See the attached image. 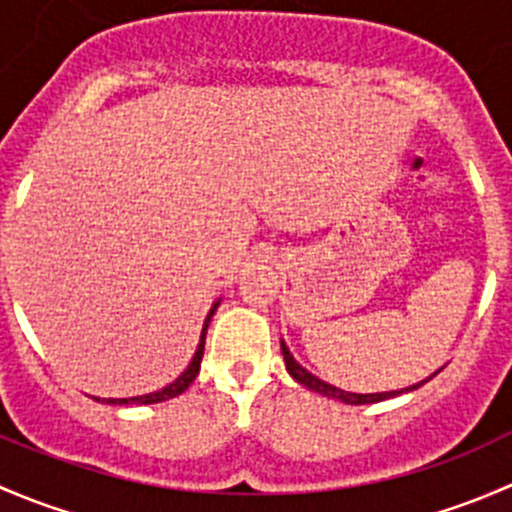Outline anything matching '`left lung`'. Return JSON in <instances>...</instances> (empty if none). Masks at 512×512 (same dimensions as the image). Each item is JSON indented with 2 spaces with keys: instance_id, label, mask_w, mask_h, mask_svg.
Here are the masks:
<instances>
[{
  "instance_id": "left-lung-1",
  "label": "left lung",
  "mask_w": 512,
  "mask_h": 512,
  "mask_svg": "<svg viewBox=\"0 0 512 512\" xmlns=\"http://www.w3.org/2000/svg\"><path fill=\"white\" fill-rule=\"evenodd\" d=\"M282 356H285V364H287L289 376H292V379L297 381V384L307 386V389L317 391V394L327 396V399H337V401H344V404H352V406H359V404H376V401L394 399V396L404 394V391H414V389H418V386H423L428 379H433V376H436L438 371H441V369H438L436 374L428 376L426 381H418V384L409 386V389H401V391H381V394H352V391L337 389V386L327 384V381H322V379H317V376H314V374H309V371L304 369V366H299L297 361H294V356L289 354V349H287L285 342H282Z\"/></svg>"
}]
</instances>
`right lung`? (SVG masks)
I'll return each mask as SVG.
<instances>
[{"label":"right lung","mask_w":512,"mask_h":512,"mask_svg":"<svg viewBox=\"0 0 512 512\" xmlns=\"http://www.w3.org/2000/svg\"><path fill=\"white\" fill-rule=\"evenodd\" d=\"M220 302L213 304V309L208 312V317H205V324H203V334H200V344L198 349H195V356L193 361L188 364V369L183 371V374L178 376V379L173 381V384H168L165 389L160 391H153V394H143V396H131V399H103L106 404H118V406H128V404H160V401H168V399H175L178 394H183L185 389H188L190 384L195 381V376H198L200 371V361H203V352H205V334H208V324L210 319H213L215 309H218ZM101 401V399H96Z\"/></svg>","instance_id":"obj_1"}]
</instances>
